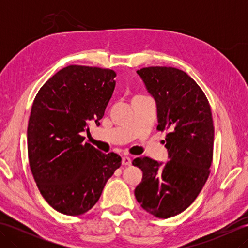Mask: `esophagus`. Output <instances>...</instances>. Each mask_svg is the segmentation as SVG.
Segmentation results:
<instances>
[{
	"mask_svg": "<svg viewBox=\"0 0 248 248\" xmlns=\"http://www.w3.org/2000/svg\"><path fill=\"white\" fill-rule=\"evenodd\" d=\"M121 163H123V165H124V166H129V165H131V163H132V160H131L129 156H123Z\"/></svg>",
	"mask_w": 248,
	"mask_h": 248,
	"instance_id": "34e87169",
	"label": "esophagus"
}]
</instances>
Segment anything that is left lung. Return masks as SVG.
I'll use <instances>...</instances> for the list:
<instances>
[{"instance_id":"obj_1","label":"left lung","mask_w":248,"mask_h":248,"mask_svg":"<svg viewBox=\"0 0 248 248\" xmlns=\"http://www.w3.org/2000/svg\"><path fill=\"white\" fill-rule=\"evenodd\" d=\"M157 108V130L165 138V165L150 157L132 164L143 171L134 194L140 207L159 218H168L188 208L210 175L214 127L211 108L198 84L172 67H146L136 71Z\"/></svg>"}]
</instances>
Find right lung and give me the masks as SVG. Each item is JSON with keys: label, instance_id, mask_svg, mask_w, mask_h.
<instances>
[{"label": "right lung", "instance_id": "right-lung-1", "mask_svg": "<svg viewBox=\"0 0 248 248\" xmlns=\"http://www.w3.org/2000/svg\"><path fill=\"white\" fill-rule=\"evenodd\" d=\"M116 73L70 65L50 78L36 94L28 127L30 167L40 194L62 214L91 210L120 167L121 157L84 143L88 124L97 125L112 97Z\"/></svg>", "mask_w": 248, "mask_h": 248}]
</instances>
